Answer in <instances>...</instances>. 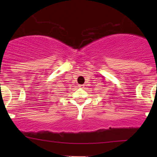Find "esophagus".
I'll return each instance as SVG.
<instances>
[{"mask_svg": "<svg viewBox=\"0 0 157 157\" xmlns=\"http://www.w3.org/2000/svg\"><path fill=\"white\" fill-rule=\"evenodd\" d=\"M78 86L81 88V89H85V85H83V84H79L78 85Z\"/></svg>", "mask_w": 157, "mask_h": 157, "instance_id": "esophagus-1", "label": "esophagus"}]
</instances>
